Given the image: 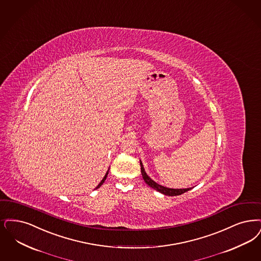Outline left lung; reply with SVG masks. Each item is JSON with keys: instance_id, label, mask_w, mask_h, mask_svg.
<instances>
[{"instance_id": "1", "label": "left lung", "mask_w": 261, "mask_h": 261, "mask_svg": "<svg viewBox=\"0 0 261 261\" xmlns=\"http://www.w3.org/2000/svg\"><path fill=\"white\" fill-rule=\"evenodd\" d=\"M140 164H141V172H142V176L144 177V180L146 181V185H147V186H149L150 188L155 189L157 191H159V192L163 193L164 195H168V196H177V195H180V194H182V193H185V192H187V191L191 189V188L174 189V188H165V187H162V186L158 185V184H156L155 181H153L150 177H148V176L146 175V172H145V169H144V166H143V163H142V162H140Z\"/></svg>"}]
</instances>
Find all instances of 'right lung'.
Listing matches in <instances>:
<instances>
[{"label":"right lung","mask_w":261,"mask_h":261,"mask_svg":"<svg viewBox=\"0 0 261 261\" xmlns=\"http://www.w3.org/2000/svg\"><path fill=\"white\" fill-rule=\"evenodd\" d=\"M107 176H108V172H107V174H106V175H105L104 178H103V179H102V180H101V182H100V184H99V185H98V187H97V188H100V187H101V186H102V185H103V184H104V181H105V180H106V178H107Z\"/></svg>","instance_id":"add662e5"}]
</instances>
